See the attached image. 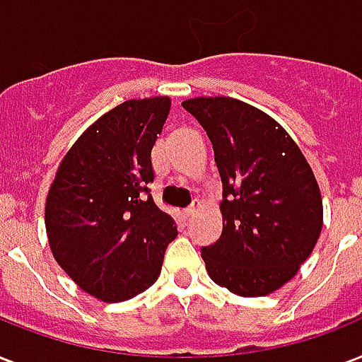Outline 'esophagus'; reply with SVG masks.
I'll return each mask as SVG.
<instances>
[{"instance_id": "1", "label": "esophagus", "mask_w": 362, "mask_h": 362, "mask_svg": "<svg viewBox=\"0 0 362 362\" xmlns=\"http://www.w3.org/2000/svg\"><path fill=\"white\" fill-rule=\"evenodd\" d=\"M198 207H200V204H198V202H192V204L185 209V217H189V219L190 217H194V213L198 211Z\"/></svg>"}]
</instances>
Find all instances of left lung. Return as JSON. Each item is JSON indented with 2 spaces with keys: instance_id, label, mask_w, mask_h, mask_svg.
<instances>
[{
  "instance_id": "left-lung-1",
  "label": "left lung",
  "mask_w": 362,
  "mask_h": 362,
  "mask_svg": "<svg viewBox=\"0 0 362 362\" xmlns=\"http://www.w3.org/2000/svg\"><path fill=\"white\" fill-rule=\"evenodd\" d=\"M183 107L206 130L223 181V234L202 247L213 281L264 296L295 276L323 226L317 181L276 120L234 98H194Z\"/></svg>"
}]
</instances>
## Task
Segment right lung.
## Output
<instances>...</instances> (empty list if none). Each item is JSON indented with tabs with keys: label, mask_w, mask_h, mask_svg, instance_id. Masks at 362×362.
I'll list each match as a JSON object with an SVG mask.
<instances>
[{
	"label": "right lung",
	"mask_w": 362,
	"mask_h": 362,
	"mask_svg": "<svg viewBox=\"0 0 362 362\" xmlns=\"http://www.w3.org/2000/svg\"><path fill=\"white\" fill-rule=\"evenodd\" d=\"M170 98L120 103L75 141L50 185L45 226L56 262L103 302L134 298L160 276L175 221L158 209L151 151Z\"/></svg>",
	"instance_id": "obj_1"
}]
</instances>
